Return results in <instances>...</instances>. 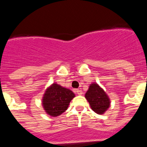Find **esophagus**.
<instances>
[{
  "instance_id": "1",
  "label": "esophagus",
  "mask_w": 147,
  "mask_h": 147,
  "mask_svg": "<svg viewBox=\"0 0 147 147\" xmlns=\"http://www.w3.org/2000/svg\"><path fill=\"white\" fill-rule=\"evenodd\" d=\"M76 93H77L78 95H82V91L81 90H80V89H76Z\"/></svg>"
}]
</instances>
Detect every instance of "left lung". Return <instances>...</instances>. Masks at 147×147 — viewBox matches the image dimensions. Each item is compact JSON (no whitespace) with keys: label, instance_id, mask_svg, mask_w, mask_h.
<instances>
[{"label":"left lung","instance_id":"obj_1","mask_svg":"<svg viewBox=\"0 0 147 147\" xmlns=\"http://www.w3.org/2000/svg\"><path fill=\"white\" fill-rule=\"evenodd\" d=\"M85 98L90 107L97 114H103L110 107V99L102 88L93 83L85 93Z\"/></svg>","mask_w":147,"mask_h":147}]
</instances>
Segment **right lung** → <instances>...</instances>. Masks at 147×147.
I'll return each mask as SVG.
<instances>
[{
	"label": "right lung",
	"mask_w": 147,
	"mask_h": 147,
	"mask_svg": "<svg viewBox=\"0 0 147 147\" xmlns=\"http://www.w3.org/2000/svg\"><path fill=\"white\" fill-rule=\"evenodd\" d=\"M74 97L75 95L71 90L54 83L46 90L42 98L44 110L49 115L58 116L67 110Z\"/></svg>",
	"instance_id": "add662e5"
}]
</instances>
